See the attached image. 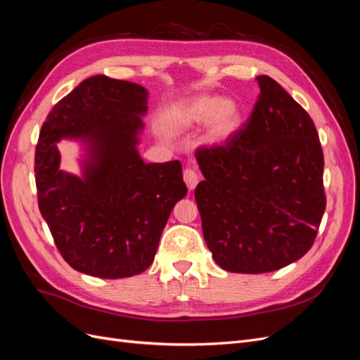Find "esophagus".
Returning <instances> with one entry per match:
<instances>
[{
	"instance_id": "esophagus-1",
	"label": "esophagus",
	"mask_w": 360,
	"mask_h": 360,
	"mask_svg": "<svg viewBox=\"0 0 360 360\" xmlns=\"http://www.w3.org/2000/svg\"><path fill=\"white\" fill-rule=\"evenodd\" d=\"M183 179H184V183H186V186H188L189 191H193L195 186H197V184H198V180H200L197 171L192 169V168H186V169H184Z\"/></svg>"
}]
</instances>
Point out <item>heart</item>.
Wrapping results in <instances>:
<instances>
[{"instance_id":"heart-1","label":"heart","mask_w":360,"mask_h":360,"mask_svg":"<svg viewBox=\"0 0 360 360\" xmlns=\"http://www.w3.org/2000/svg\"><path fill=\"white\" fill-rule=\"evenodd\" d=\"M242 105L233 97L201 94L171 108L168 122L176 129L197 127L207 122L205 136L210 143L230 139L242 124Z\"/></svg>"}]
</instances>
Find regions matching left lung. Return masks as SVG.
Returning <instances> with one entry per match:
<instances>
[{"label": "left lung", "instance_id": "left-lung-1", "mask_svg": "<svg viewBox=\"0 0 360 360\" xmlns=\"http://www.w3.org/2000/svg\"><path fill=\"white\" fill-rule=\"evenodd\" d=\"M243 129L195 153L204 240L233 274H266L308 252L326 209L324 156L312 118L270 76Z\"/></svg>", "mask_w": 360, "mask_h": 360}]
</instances>
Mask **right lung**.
<instances>
[{
    "instance_id": "1",
    "label": "right lung",
    "mask_w": 360,
    "mask_h": 360,
    "mask_svg": "<svg viewBox=\"0 0 360 360\" xmlns=\"http://www.w3.org/2000/svg\"><path fill=\"white\" fill-rule=\"evenodd\" d=\"M146 112L144 86L97 75L63 97L41 126L34 160L39 209L61 257L81 274H143L172 207L188 193L179 160L141 159ZM63 137L86 144L82 178L59 169Z\"/></svg>"
}]
</instances>
